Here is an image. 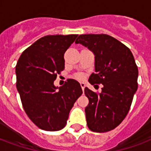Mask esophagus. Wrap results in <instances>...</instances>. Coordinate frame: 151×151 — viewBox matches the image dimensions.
<instances>
[{"mask_svg":"<svg viewBox=\"0 0 151 151\" xmlns=\"http://www.w3.org/2000/svg\"><path fill=\"white\" fill-rule=\"evenodd\" d=\"M81 88H82V91H83V92H84V91H85V83H81Z\"/></svg>","mask_w":151,"mask_h":151,"instance_id":"1","label":"esophagus"}]
</instances>
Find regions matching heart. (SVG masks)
Instances as JSON below:
<instances>
[{
    "mask_svg": "<svg viewBox=\"0 0 151 151\" xmlns=\"http://www.w3.org/2000/svg\"><path fill=\"white\" fill-rule=\"evenodd\" d=\"M78 78H82V76H81V75H79V76H78Z\"/></svg>",
    "mask_w": 151,
    "mask_h": 151,
    "instance_id": "1",
    "label": "heart"
}]
</instances>
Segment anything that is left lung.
Masks as SVG:
<instances>
[{
    "label": "left lung",
    "instance_id": "left-lung-1",
    "mask_svg": "<svg viewBox=\"0 0 151 151\" xmlns=\"http://www.w3.org/2000/svg\"><path fill=\"white\" fill-rule=\"evenodd\" d=\"M95 55V73L90 84H102L99 94L85 88L89 100L85 107L88 129L105 132L119 125L129 112L138 84V67L128 47L106 34H81L75 41Z\"/></svg>",
    "mask_w": 151,
    "mask_h": 151
}]
</instances>
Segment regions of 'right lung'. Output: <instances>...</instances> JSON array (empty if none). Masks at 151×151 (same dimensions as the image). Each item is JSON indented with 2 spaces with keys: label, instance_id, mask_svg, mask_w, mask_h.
Returning <instances> with one entry per match:
<instances>
[{
  "label": "right lung",
  "instance_id": "obj_1",
  "mask_svg": "<svg viewBox=\"0 0 151 151\" xmlns=\"http://www.w3.org/2000/svg\"><path fill=\"white\" fill-rule=\"evenodd\" d=\"M77 37H43L22 52L15 66L16 88L25 112L45 131L63 129L71 108L83 92L73 79L61 87L54 85L57 73L64 70V53Z\"/></svg>",
  "mask_w": 151,
  "mask_h": 151
}]
</instances>
